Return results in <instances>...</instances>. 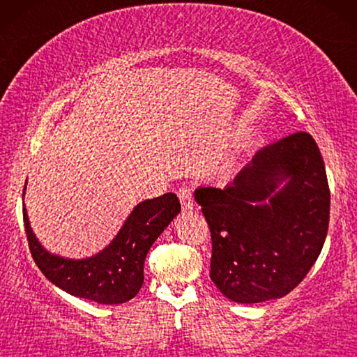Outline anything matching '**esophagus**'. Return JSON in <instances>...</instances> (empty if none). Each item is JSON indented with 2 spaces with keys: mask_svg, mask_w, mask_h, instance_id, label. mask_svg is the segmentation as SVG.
Instances as JSON below:
<instances>
[{
  "mask_svg": "<svg viewBox=\"0 0 357 357\" xmlns=\"http://www.w3.org/2000/svg\"><path fill=\"white\" fill-rule=\"evenodd\" d=\"M178 199H180V204H182L183 209H192L193 208V193L192 190L188 187H182L178 188Z\"/></svg>",
  "mask_w": 357,
  "mask_h": 357,
  "instance_id": "34e87169",
  "label": "esophagus"
}]
</instances>
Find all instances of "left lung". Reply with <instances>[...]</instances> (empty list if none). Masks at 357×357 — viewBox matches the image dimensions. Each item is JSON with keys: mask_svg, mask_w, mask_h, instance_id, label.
Returning <instances> with one entry per match:
<instances>
[{"mask_svg": "<svg viewBox=\"0 0 357 357\" xmlns=\"http://www.w3.org/2000/svg\"><path fill=\"white\" fill-rule=\"evenodd\" d=\"M195 199L211 231L209 276L238 304L289 294L325 243L328 180L319 146L305 131L265 146L232 183L199 187Z\"/></svg>", "mask_w": 357, "mask_h": 357, "instance_id": "1", "label": "left lung"}]
</instances>
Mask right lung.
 I'll list each match as a JSON object with an SVG mask.
<instances>
[{"label":"right lung","mask_w":357,"mask_h":357,"mask_svg":"<svg viewBox=\"0 0 357 357\" xmlns=\"http://www.w3.org/2000/svg\"><path fill=\"white\" fill-rule=\"evenodd\" d=\"M178 213L180 202L175 193L141 202L109 247L84 260H70L52 255L38 243L29 224L26 206L22 208L29 248L48 281L68 294L107 305L123 304L138 294L144 281L146 255Z\"/></svg>","instance_id":"add662e5"}]
</instances>
